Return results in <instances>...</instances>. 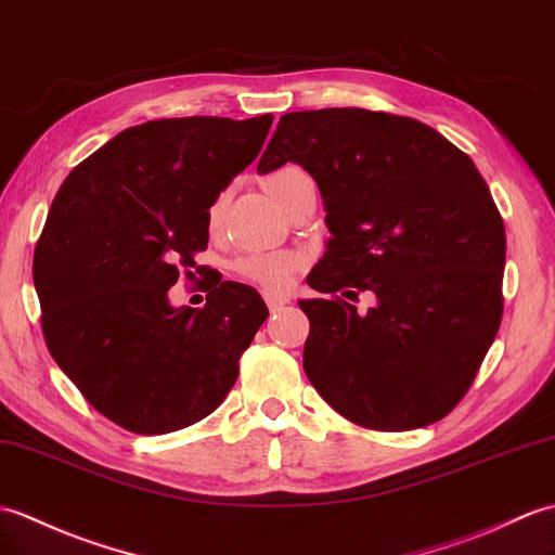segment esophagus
I'll return each mask as SVG.
<instances>
[{"label":"esophagus","instance_id":"obj_1","mask_svg":"<svg viewBox=\"0 0 555 555\" xmlns=\"http://www.w3.org/2000/svg\"><path fill=\"white\" fill-rule=\"evenodd\" d=\"M264 300H267V307L269 312H279V309L288 302V298H281V295H272V293H264Z\"/></svg>","mask_w":555,"mask_h":555}]
</instances>
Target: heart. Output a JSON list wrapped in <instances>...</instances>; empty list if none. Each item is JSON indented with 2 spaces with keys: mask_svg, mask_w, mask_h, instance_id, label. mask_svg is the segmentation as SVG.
<instances>
[{
  "mask_svg": "<svg viewBox=\"0 0 555 555\" xmlns=\"http://www.w3.org/2000/svg\"><path fill=\"white\" fill-rule=\"evenodd\" d=\"M305 182H312V177H309L302 167L283 165L267 177V189L274 196V201L281 203L288 191H293L295 186ZM224 208H227V193H219V196L210 203V210H208V224L212 229L222 222ZM234 269L238 272V276L257 283V286L267 288L269 293H283L288 291L295 272L300 269V257L293 253H255L236 260Z\"/></svg>",
  "mask_w": 555,
  "mask_h": 555,
  "instance_id": "obj_1",
  "label": "heart"
}]
</instances>
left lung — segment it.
<instances>
[{"label": "left lung", "mask_w": 555, "mask_h": 555, "mask_svg": "<svg viewBox=\"0 0 555 555\" xmlns=\"http://www.w3.org/2000/svg\"><path fill=\"white\" fill-rule=\"evenodd\" d=\"M298 163L324 198L331 238L300 300L302 366L340 416L414 430L466 395L501 324L506 231L473 160L433 127L366 108L281 115L257 172Z\"/></svg>", "instance_id": "8db88e82"}]
</instances>
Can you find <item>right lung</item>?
Listing matches in <instances>:
<instances>
[{"instance_id":"obj_1","label":"right lung","mask_w":555,"mask_h":555,"mask_svg":"<svg viewBox=\"0 0 555 555\" xmlns=\"http://www.w3.org/2000/svg\"><path fill=\"white\" fill-rule=\"evenodd\" d=\"M272 115L130 127L61 184L33 279L54 362L103 416L139 435L198 423L224 402L267 319L260 293L215 281L205 307L167 293L208 246V210L257 158Z\"/></svg>"}]
</instances>
